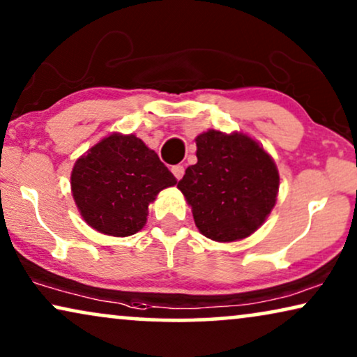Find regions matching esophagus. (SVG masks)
Returning a JSON list of instances; mask_svg holds the SVG:
<instances>
[{
  "label": "esophagus",
  "mask_w": 357,
  "mask_h": 357,
  "mask_svg": "<svg viewBox=\"0 0 357 357\" xmlns=\"http://www.w3.org/2000/svg\"><path fill=\"white\" fill-rule=\"evenodd\" d=\"M183 172H185V167L182 164H177V165H174V167H172V174L175 175V178H177V180L183 177Z\"/></svg>",
  "instance_id": "1"
}]
</instances>
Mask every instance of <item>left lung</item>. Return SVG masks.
<instances>
[{
    "label": "left lung",
    "instance_id": "8db88e82",
    "mask_svg": "<svg viewBox=\"0 0 357 357\" xmlns=\"http://www.w3.org/2000/svg\"><path fill=\"white\" fill-rule=\"evenodd\" d=\"M198 162L185 170L178 190L203 236L218 242L245 238L276 203L280 175L273 159L245 135L209 130L197 138Z\"/></svg>",
    "mask_w": 357,
    "mask_h": 357
}]
</instances>
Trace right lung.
<instances>
[{
    "label": "right lung",
    "mask_w": 357,
    "mask_h": 357,
    "mask_svg": "<svg viewBox=\"0 0 357 357\" xmlns=\"http://www.w3.org/2000/svg\"><path fill=\"white\" fill-rule=\"evenodd\" d=\"M174 174L135 135H110L76 160L71 192L84 221L107 236L126 237L143 229L148 206Z\"/></svg>",
    "instance_id": "right-lung-1"
}]
</instances>
